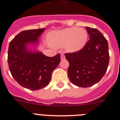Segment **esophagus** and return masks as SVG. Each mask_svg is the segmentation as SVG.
<instances>
[{
  "mask_svg": "<svg viewBox=\"0 0 120 120\" xmlns=\"http://www.w3.org/2000/svg\"><path fill=\"white\" fill-rule=\"evenodd\" d=\"M61 60H64V59H65V55H64V53H61Z\"/></svg>",
  "mask_w": 120,
  "mask_h": 120,
  "instance_id": "1",
  "label": "esophagus"
}]
</instances>
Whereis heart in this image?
<instances>
[{
    "instance_id": "b5f03b06",
    "label": "heart",
    "mask_w": 120,
    "mask_h": 120,
    "mask_svg": "<svg viewBox=\"0 0 120 120\" xmlns=\"http://www.w3.org/2000/svg\"><path fill=\"white\" fill-rule=\"evenodd\" d=\"M88 40V34L83 29L68 27L49 33L48 41L52 46L62 47L65 45L70 53L79 52L84 47Z\"/></svg>"
}]
</instances>
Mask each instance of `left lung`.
Here are the masks:
<instances>
[{"mask_svg":"<svg viewBox=\"0 0 120 120\" xmlns=\"http://www.w3.org/2000/svg\"><path fill=\"white\" fill-rule=\"evenodd\" d=\"M90 40L82 49L65 53L69 62L68 75L72 83L79 87H89L101 80L106 72L109 61L106 39L96 29L86 27Z\"/></svg>","mask_w":120,"mask_h":120,"instance_id":"left-lung-1","label":"left lung"}]
</instances>
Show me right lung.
Returning a JSON list of instances; mask_svg holds the SVG:
<instances>
[{
	"instance_id": "add662e5",
	"label": "right lung",
	"mask_w": 120,
	"mask_h": 120,
	"mask_svg": "<svg viewBox=\"0 0 120 120\" xmlns=\"http://www.w3.org/2000/svg\"><path fill=\"white\" fill-rule=\"evenodd\" d=\"M44 28L24 30L12 39L8 48V62L12 77L19 84L30 90L43 88L49 83L53 71L61 61L60 54L48 57L28 49L37 45Z\"/></svg>"
}]
</instances>
